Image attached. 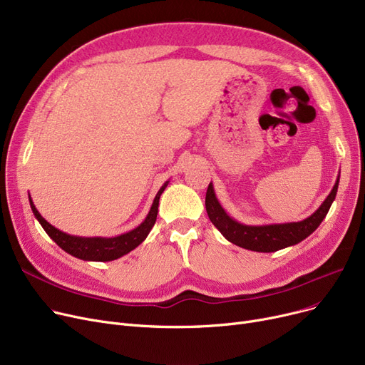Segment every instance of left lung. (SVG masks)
Here are the masks:
<instances>
[{"label":"left lung","instance_id":"1","mask_svg":"<svg viewBox=\"0 0 365 365\" xmlns=\"http://www.w3.org/2000/svg\"><path fill=\"white\" fill-rule=\"evenodd\" d=\"M340 173L329 197L318 207L315 213L300 222L272 223V225H244L229 216L216 198L213 183L210 182L205 194V210L208 219L219 229L220 234L238 247L259 253H272L285 247L294 245L308 238L319 223L327 216L329 210L336 198Z\"/></svg>","mask_w":365,"mask_h":365}]
</instances>
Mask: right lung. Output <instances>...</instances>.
<instances>
[{"label": "right lung", "instance_id": "add662e5", "mask_svg": "<svg viewBox=\"0 0 365 365\" xmlns=\"http://www.w3.org/2000/svg\"><path fill=\"white\" fill-rule=\"evenodd\" d=\"M168 180L160 187L158 194L153 198L152 207L149 210L148 216L145 220L138 226L134 227L133 231L121 234L118 237H112V238H103V237H75L69 235L66 232L59 231V229L50 225L35 208L32 198L29 195V204L32 208V213L36 217V220L41 223L43 229L47 232V235L59 245L62 250L69 253L73 257H78L81 260H88V262H110L115 259H120L124 255L130 253L134 250L139 244H142L146 237L149 235L150 229L155 225L157 215H158V205H160V197L164 192V189L167 187Z\"/></svg>", "mask_w": 365, "mask_h": 365}]
</instances>
